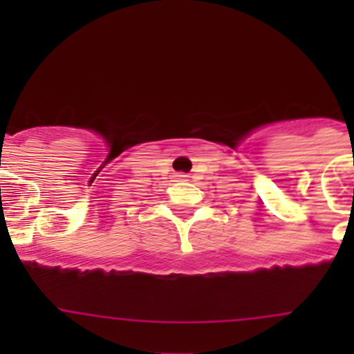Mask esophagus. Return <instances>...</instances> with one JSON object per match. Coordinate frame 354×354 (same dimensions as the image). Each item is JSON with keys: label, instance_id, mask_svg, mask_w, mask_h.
<instances>
[{"label": "esophagus", "instance_id": "1", "mask_svg": "<svg viewBox=\"0 0 354 354\" xmlns=\"http://www.w3.org/2000/svg\"><path fill=\"white\" fill-rule=\"evenodd\" d=\"M177 177H186V175H177Z\"/></svg>", "mask_w": 354, "mask_h": 354}]
</instances>
